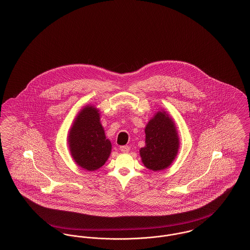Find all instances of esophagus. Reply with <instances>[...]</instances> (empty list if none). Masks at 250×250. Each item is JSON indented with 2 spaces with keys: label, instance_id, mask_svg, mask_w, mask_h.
Wrapping results in <instances>:
<instances>
[{
  "label": "esophagus",
  "instance_id": "1",
  "mask_svg": "<svg viewBox=\"0 0 250 250\" xmlns=\"http://www.w3.org/2000/svg\"><path fill=\"white\" fill-rule=\"evenodd\" d=\"M130 147L128 146H123L120 147V150L123 152V153H127L129 151Z\"/></svg>",
  "mask_w": 250,
  "mask_h": 250
}]
</instances>
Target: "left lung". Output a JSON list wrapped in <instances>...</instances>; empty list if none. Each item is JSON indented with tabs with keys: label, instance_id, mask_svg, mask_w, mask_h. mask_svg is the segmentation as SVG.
Returning a JSON list of instances; mask_svg holds the SVG:
<instances>
[{
	"label": "left lung",
	"instance_id": "1",
	"mask_svg": "<svg viewBox=\"0 0 250 250\" xmlns=\"http://www.w3.org/2000/svg\"><path fill=\"white\" fill-rule=\"evenodd\" d=\"M178 145L174 122L168 114L159 111L146 127V146L140 150L142 161L150 170H163L175 160Z\"/></svg>",
	"mask_w": 250,
	"mask_h": 250
}]
</instances>
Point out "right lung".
Returning a JSON list of instances; mask_svg holds the SVG:
<instances>
[{
	"mask_svg": "<svg viewBox=\"0 0 250 250\" xmlns=\"http://www.w3.org/2000/svg\"><path fill=\"white\" fill-rule=\"evenodd\" d=\"M69 144L75 162L88 171H95L107 161L111 144L105 138L98 110L86 106L75 118Z\"/></svg>",
	"mask_w": 250,
	"mask_h": 250,
	"instance_id": "add662e5",
	"label": "right lung"
}]
</instances>
